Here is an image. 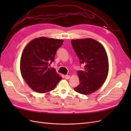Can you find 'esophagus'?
<instances>
[{
	"label": "esophagus",
	"instance_id": "esophagus-1",
	"mask_svg": "<svg viewBox=\"0 0 131 131\" xmlns=\"http://www.w3.org/2000/svg\"><path fill=\"white\" fill-rule=\"evenodd\" d=\"M65 78L66 79H69L70 78V77L69 76V75H66L65 76Z\"/></svg>",
	"mask_w": 131,
	"mask_h": 131
}]
</instances>
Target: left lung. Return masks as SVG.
<instances>
[{
	"mask_svg": "<svg viewBox=\"0 0 131 131\" xmlns=\"http://www.w3.org/2000/svg\"><path fill=\"white\" fill-rule=\"evenodd\" d=\"M84 69L77 72L80 84L74 88L82 94L94 92L104 84L109 72L108 57L100 42L91 38L73 39L71 41Z\"/></svg>",
	"mask_w": 131,
	"mask_h": 131,
	"instance_id": "obj_1",
	"label": "left lung"
}]
</instances>
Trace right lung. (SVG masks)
Wrapping results in <instances>:
<instances>
[{
    "label": "right lung",
    "instance_id": "obj_1",
    "mask_svg": "<svg viewBox=\"0 0 131 131\" xmlns=\"http://www.w3.org/2000/svg\"><path fill=\"white\" fill-rule=\"evenodd\" d=\"M64 41L40 37L30 41L25 47L20 61L22 77L32 90L43 93L56 88L62 77L56 69L49 68L56 51Z\"/></svg>",
    "mask_w": 131,
    "mask_h": 131
}]
</instances>
